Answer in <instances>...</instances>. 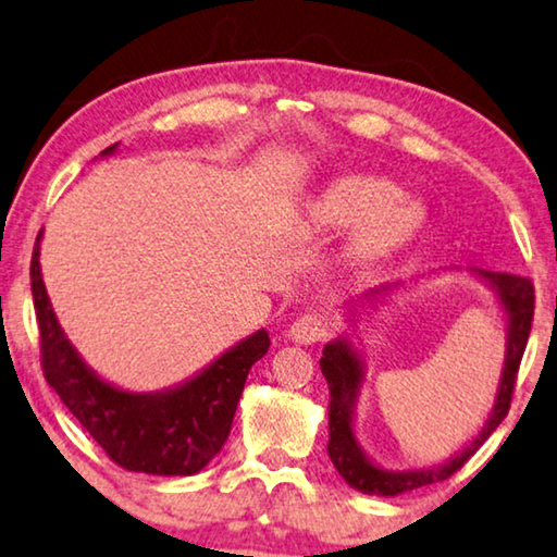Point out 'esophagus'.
I'll list each match as a JSON object with an SVG mask.
<instances>
[{
  "mask_svg": "<svg viewBox=\"0 0 557 557\" xmlns=\"http://www.w3.org/2000/svg\"><path fill=\"white\" fill-rule=\"evenodd\" d=\"M329 329H331V321H329L326 313L308 311L304 315H298V319L290 323L288 338L294 341V344L313 346V344H319V341L329 336Z\"/></svg>",
  "mask_w": 557,
  "mask_h": 557,
  "instance_id": "1",
  "label": "esophagus"
}]
</instances>
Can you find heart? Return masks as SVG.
<instances>
[{
    "mask_svg": "<svg viewBox=\"0 0 557 557\" xmlns=\"http://www.w3.org/2000/svg\"><path fill=\"white\" fill-rule=\"evenodd\" d=\"M321 234L356 228L348 242V259L371 269L408 249L425 226V209L408 199L388 178L371 174L338 176L315 196L308 209Z\"/></svg>",
    "mask_w": 557,
    "mask_h": 557,
    "instance_id": "1",
    "label": "heart"
}]
</instances>
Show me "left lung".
Masks as SVG:
<instances>
[{
    "mask_svg": "<svg viewBox=\"0 0 557 557\" xmlns=\"http://www.w3.org/2000/svg\"><path fill=\"white\" fill-rule=\"evenodd\" d=\"M481 281L483 286L493 290L495 301H498L503 319H506V361H503L500 383L495 388V400L491 413H487L481 431L475 438L468 443L463 450L450 456L446 463L428 466V468H406V470H391L375 463V460L363 450L361 441L356 435V404L361 396V388L366 383V363L361 350L354 346L350 333L329 341L323 346L321 371L326 375L331 404H329V456L336 466L338 475L344 481L361 491L366 495H400L416 487L431 485L446 481L448 475L466 463L473 453L491 438V433L500 425L510 408L512 383H516V373L523 358V350L530 336V323H533V308H535V294L533 284L523 276H512V273H495V271H470ZM400 284H386L379 288H371L358 301L344 304L346 321L354 323V315L358 306L373 308L381 304L393 288ZM350 331V326H348Z\"/></svg>",
    "mask_w": 557,
    "mask_h": 557,
    "instance_id": "1",
    "label": "left lung"
}]
</instances>
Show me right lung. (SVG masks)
<instances>
[{
    "instance_id": "1",
    "label": "right lung",
    "mask_w": 557,
    "mask_h": 557,
    "mask_svg": "<svg viewBox=\"0 0 557 557\" xmlns=\"http://www.w3.org/2000/svg\"><path fill=\"white\" fill-rule=\"evenodd\" d=\"M119 144L101 151L111 157ZM39 231L32 253V296L39 321L47 383L107 456L149 475H194L224 448L246 375L271 346L267 329L226 348L176 386L134 393L101 379L59 326L39 263Z\"/></svg>"
}]
</instances>
